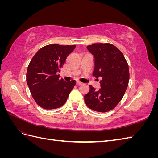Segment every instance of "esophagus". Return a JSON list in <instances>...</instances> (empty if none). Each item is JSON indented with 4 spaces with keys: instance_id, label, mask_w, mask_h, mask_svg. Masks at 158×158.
Returning <instances> with one entry per match:
<instances>
[{
    "instance_id": "34e87169",
    "label": "esophagus",
    "mask_w": 158,
    "mask_h": 158,
    "mask_svg": "<svg viewBox=\"0 0 158 158\" xmlns=\"http://www.w3.org/2000/svg\"><path fill=\"white\" fill-rule=\"evenodd\" d=\"M82 84H83V83L80 82H78V81H77V82H76V85H82Z\"/></svg>"
}]
</instances>
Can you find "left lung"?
I'll return each mask as SVG.
<instances>
[{"label":"left lung","instance_id":"obj_1","mask_svg":"<svg viewBox=\"0 0 158 158\" xmlns=\"http://www.w3.org/2000/svg\"><path fill=\"white\" fill-rule=\"evenodd\" d=\"M87 49L94 56L93 76L101 77V88L89 85L85 95L86 106L95 111H111L121 102L128 87L129 69L122 52L111 44H94Z\"/></svg>","mask_w":158,"mask_h":158}]
</instances>
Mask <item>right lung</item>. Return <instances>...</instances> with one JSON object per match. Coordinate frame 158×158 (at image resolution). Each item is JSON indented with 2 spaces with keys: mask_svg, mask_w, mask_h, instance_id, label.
Instances as JSON below:
<instances>
[{
  "mask_svg": "<svg viewBox=\"0 0 158 158\" xmlns=\"http://www.w3.org/2000/svg\"><path fill=\"white\" fill-rule=\"evenodd\" d=\"M76 45L51 44L43 47L31 59L26 82L36 103L45 109L63 106L76 85V81L59 79L60 69Z\"/></svg>",
  "mask_w": 158,
  "mask_h": 158,
  "instance_id": "add662e5",
  "label": "right lung"
}]
</instances>
